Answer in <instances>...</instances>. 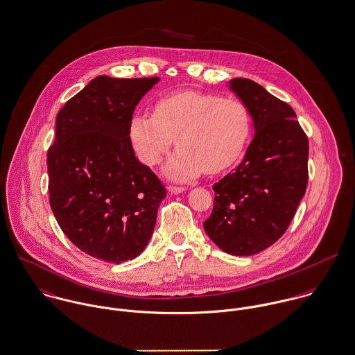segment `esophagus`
<instances>
[{
  "mask_svg": "<svg viewBox=\"0 0 355 355\" xmlns=\"http://www.w3.org/2000/svg\"><path fill=\"white\" fill-rule=\"evenodd\" d=\"M168 192L170 193H173V195H178V193H181V192H184L187 188L185 187H177V185H170L168 188Z\"/></svg>",
  "mask_w": 355,
  "mask_h": 355,
  "instance_id": "obj_1",
  "label": "esophagus"
}]
</instances>
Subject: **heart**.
<instances>
[{"mask_svg":"<svg viewBox=\"0 0 355 355\" xmlns=\"http://www.w3.org/2000/svg\"><path fill=\"white\" fill-rule=\"evenodd\" d=\"M251 129V114L241 100L181 90L160 97L153 114L137 111L130 121V139L139 159L149 167L159 164L177 142L178 149L164 171L182 181L206 170L219 173L233 166L247 146Z\"/></svg>","mask_w":355,"mask_h":355,"instance_id":"b5f03b06","label":"heart"}]
</instances>
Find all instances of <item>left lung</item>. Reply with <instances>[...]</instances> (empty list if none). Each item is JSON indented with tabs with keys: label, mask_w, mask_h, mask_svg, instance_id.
Here are the masks:
<instances>
[{
	"label": "left lung",
	"mask_w": 355,
	"mask_h": 355,
	"mask_svg": "<svg viewBox=\"0 0 355 355\" xmlns=\"http://www.w3.org/2000/svg\"><path fill=\"white\" fill-rule=\"evenodd\" d=\"M230 89L248 107L255 136L236 170L214 184L205 230L225 252L248 257L288 229L309 180V140L289 104L259 83L236 78Z\"/></svg>",
	"instance_id": "obj_1"
}]
</instances>
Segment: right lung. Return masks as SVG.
I'll return each mask as SVG.
<instances>
[{
    "label": "right lung",
    "mask_w": 355,
    "mask_h": 355,
    "mask_svg": "<svg viewBox=\"0 0 355 355\" xmlns=\"http://www.w3.org/2000/svg\"><path fill=\"white\" fill-rule=\"evenodd\" d=\"M157 80L97 76L56 118L48 149L49 203L72 244L104 262L141 254L166 198L164 185L137 160L130 141L135 108Z\"/></svg>",
    "instance_id": "right-lung-1"
}]
</instances>
